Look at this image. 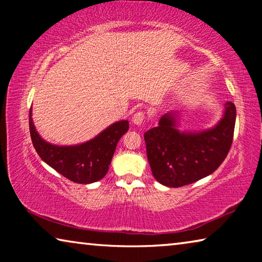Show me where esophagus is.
<instances>
[{
  "label": "esophagus",
  "instance_id": "1",
  "mask_svg": "<svg viewBox=\"0 0 262 262\" xmlns=\"http://www.w3.org/2000/svg\"><path fill=\"white\" fill-rule=\"evenodd\" d=\"M144 119H145V113L144 112H136L134 115H133L132 121H133V123H134V125L140 126L141 123L144 121Z\"/></svg>",
  "mask_w": 262,
  "mask_h": 262
}]
</instances>
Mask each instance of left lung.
I'll use <instances>...</instances> for the list:
<instances>
[{
	"mask_svg": "<svg viewBox=\"0 0 262 262\" xmlns=\"http://www.w3.org/2000/svg\"><path fill=\"white\" fill-rule=\"evenodd\" d=\"M177 114H164L158 126L144 133L147 157L152 174L167 187H181L216 171L231 148L236 106L225 103L223 118L203 132H180Z\"/></svg>",
	"mask_w": 262,
	"mask_h": 262,
	"instance_id": "8db88e82",
	"label": "left lung"
}]
</instances>
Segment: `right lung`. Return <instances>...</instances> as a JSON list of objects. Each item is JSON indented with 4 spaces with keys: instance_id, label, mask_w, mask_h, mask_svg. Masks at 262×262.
Instances as JSON below:
<instances>
[{
    "instance_id": "1",
    "label": "right lung",
    "mask_w": 262,
    "mask_h": 262,
    "mask_svg": "<svg viewBox=\"0 0 262 262\" xmlns=\"http://www.w3.org/2000/svg\"><path fill=\"white\" fill-rule=\"evenodd\" d=\"M29 123L33 147L42 161L60 174L77 184H91L104 178L119 140L129 128L127 120H121L111 125L85 143L60 147L48 143L38 134L32 121L31 108Z\"/></svg>"
}]
</instances>
